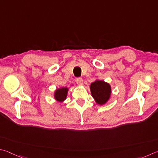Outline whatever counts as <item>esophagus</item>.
Masks as SVG:
<instances>
[{
  "mask_svg": "<svg viewBox=\"0 0 158 158\" xmlns=\"http://www.w3.org/2000/svg\"><path fill=\"white\" fill-rule=\"evenodd\" d=\"M82 82H83V80H82V77H77L76 79V83L77 85H82Z\"/></svg>",
  "mask_w": 158,
  "mask_h": 158,
  "instance_id": "34e87169",
  "label": "esophagus"
}]
</instances>
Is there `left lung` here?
<instances>
[{
  "label": "left lung",
  "mask_w": 158,
  "mask_h": 158,
  "mask_svg": "<svg viewBox=\"0 0 158 158\" xmlns=\"http://www.w3.org/2000/svg\"><path fill=\"white\" fill-rule=\"evenodd\" d=\"M91 93L96 103L103 105L108 101L111 94V87L110 85L102 81H96L90 86Z\"/></svg>",
  "instance_id": "obj_1"
}]
</instances>
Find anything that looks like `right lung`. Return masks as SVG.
<instances>
[{"instance_id": "obj_1", "label": "right lung", "mask_w": 158, "mask_h": 158, "mask_svg": "<svg viewBox=\"0 0 158 158\" xmlns=\"http://www.w3.org/2000/svg\"><path fill=\"white\" fill-rule=\"evenodd\" d=\"M67 92H68V89L66 87L57 89L55 92V98L56 99L57 101L62 102L66 99Z\"/></svg>"}]
</instances>
